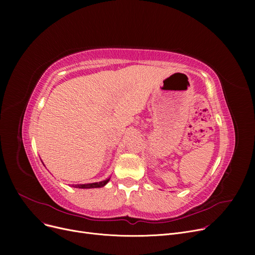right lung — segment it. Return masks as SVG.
I'll return each instance as SVG.
<instances>
[{
  "mask_svg": "<svg viewBox=\"0 0 255 255\" xmlns=\"http://www.w3.org/2000/svg\"><path fill=\"white\" fill-rule=\"evenodd\" d=\"M111 178L106 179L101 182H96V183H90V184H77V185H72L74 188H80V189H90V188H101V187L105 186L107 183H109Z\"/></svg>",
  "mask_w": 255,
  "mask_h": 255,
  "instance_id": "right-lung-1",
  "label": "right lung"
}]
</instances>
